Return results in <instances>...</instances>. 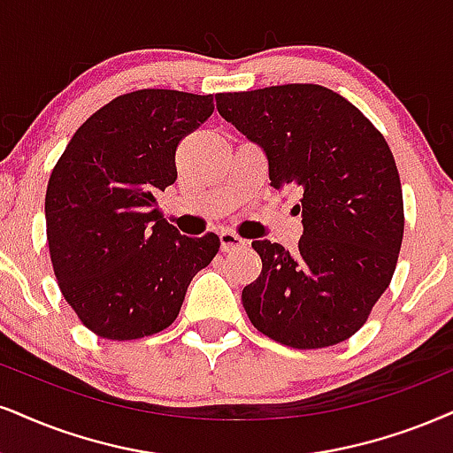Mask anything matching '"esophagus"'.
<instances>
[{
	"label": "esophagus",
	"mask_w": 453,
	"mask_h": 453,
	"mask_svg": "<svg viewBox=\"0 0 453 453\" xmlns=\"http://www.w3.org/2000/svg\"><path fill=\"white\" fill-rule=\"evenodd\" d=\"M248 242L235 235L233 231H222L220 233V250L222 252H237V250H243Z\"/></svg>",
	"instance_id": "obj_1"
}]
</instances>
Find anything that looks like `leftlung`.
Returning a JSON list of instances; mask_svg holds the SVG:
<instances>
[{"instance_id":"left-lung-1","label":"left lung","mask_w":453,"mask_h":453,"mask_svg":"<svg viewBox=\"0 0 453 453\" xmlns=\"http://www.w3.org/2000/svg\"><path fill=\"white\" fill-rule=\"evenodd\" d=\"M216 107L265 150L271 187L300 193L298 250L252 243L262 271L242 292L250 321L292 349L344 342L388 288L403 242L387 141L355 104L315 83L218 94Z\"/></svg>"}]
</instances>
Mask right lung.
Here are the masks:
<instances>
[{"label": "right lung", "mask_w": 453, "mask_h": 453, "mask_svg": "<svg viewBox=\"0 0 453 453\" xmlns=\"http://www.w3.org/2000/svg\"><path fill=\"white\" fill-rule=\"evenodd\" d=\"M211 113V94H124L88 117L56 161L50 258L65 300L96 336L136 340L170 327L220 248L214 233L180 235L157 208L176 180L178 142Z\"/></svg>", "instance_id": "right-lung-1"}]
</instances>
